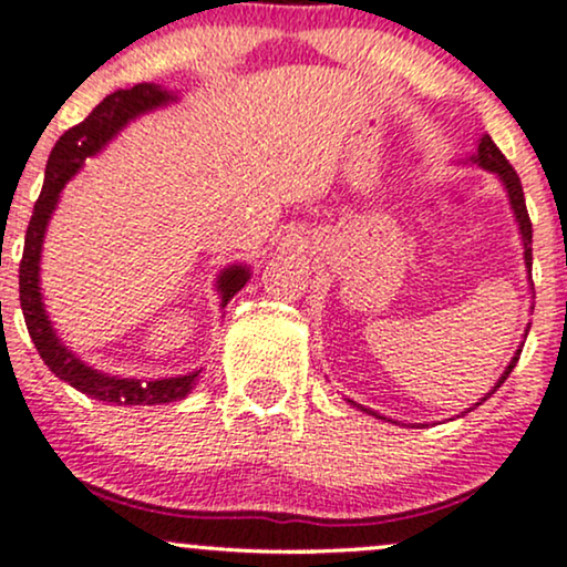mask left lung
Listing matches in <instances>:
<instances>
[{
    "mask_svg": "<svg viewBox=\"0 0 567 567\" xmlns=\"http://www.w3.org/2000/svg\"><path fill=\"white\" fill-rule=\"evenodd\" d=\"M472 162H474V165L485 167V171L496 173L498 178H501V184H504V188H506V194H509V202H512L514 218H517L519 234H523L525 269H528V275H530V266H533V247H530V245H533V224H530V218H528V207H525V194H523V184H519V175L514 173V167L509 165V159H506L504 154L498 152V146H496V143L491 141V135H483V138H480L477 154H474ZM525 336H528V333H525ZM519 351H523V349H517V354L512 357L509 368L504 370V375H501L496 386H493V392H496V389L501 386V383H504L506 379H509L512 368L517 365V360H519ZM493 392H491V394H493ZM491 394H485L483 400H487V396H491ZM483 400H480L477 405H483ZM349 402H351V400H349ZM351 405H357V402H351ZM357 408H362V405H357ZM362 410H365V413H370V415H375V419H381V415H379V413H373V410H368V408H362ZM470 410H474V408H470ZM470 410H466V413H470Z\"/></svg>",
    "mask_w": 567,
    "mask_h": 567,
    "instance_id": "1",
    "label": "left lung"
}]
</instances>
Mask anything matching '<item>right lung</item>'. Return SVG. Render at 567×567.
Listing matches in <instances>:
<instances>
[{
    "label": "right lung",
    "instance_id": "right-lung-1",
    "mask_svg": "<svg viewBox=\"0 0 567 567\" xmlns=\"http://www.w3.org/2000/svg\"><path fill=\"white\" fill-rule=\"evenodd\" d=\"M175 101L171 90L162 84L141 82L130 90H116V93L106 95L101 103L90 112V116L80 125H74L61 135L55 148L50 152L48 171H44V186L34 205V216L29 220L25 229V245L21 258V309L25 328H29L31 341L39 351V357L61 381L71 383L76 392L93 396L101 402H114V405H162V402L184 400L197 383L202 370H194L188 375H175V379H120V375L101 373V370L87 368L80 357H74L63 347L61 338L55 336L53 322L48 320V311L42 303V288H39V258H42V243L44 231H48L50 216H53L58 197H61L63 186L74 178V173L84 165V159L93 157L101 152L109 141L120 133L135 116L152 112V109L167 106ZM250 279V269L247 266H229L220 271L218 290H220V306H226L245 288Z\"/></svg>",
    "mask_w": 567,
    "mask_h": 567
}]
</instances>
